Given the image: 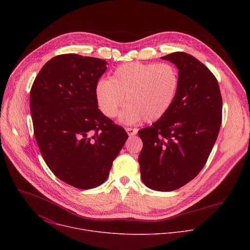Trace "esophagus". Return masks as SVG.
Masks as SVG:
<instances>
[{"mask_svg":"<svg viewBox=\"0 0 250 250\" xmlns=\"http://www.w3.org/2000/svg\"><path fill=\"white\" fill-rule=\"evenodd\" d=\"M125 130L127 132V134L129 136H132V135H135L137 133V129L136 128H132V127H125Z\"/></svg>","mask_w":250,"mask_h":250,"instance_id":"esophagus-1","label":"esophagus"}]
</instances>
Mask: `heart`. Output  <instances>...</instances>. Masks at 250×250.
Masks as SVG:
<instances>
[{
	"label": "heart",
	"mask_w": 250,
	"mask_h": 250,
	"mask_svg": "<svg viewBox=\"0 0 250 250\" xmlns=\"http://www.w3.org/2000/svg\"><path fill=\"white\" fill-rule=\"evenodd\" d=\"M180 86L176 67L170 63L131 62L119 66L109 80L96 87L100 110L106 118H115L123 105L121 121L126 124L161 119L173 105Z\"/></svg>",
	"instance_id": "heart-1"
}]
</instances>
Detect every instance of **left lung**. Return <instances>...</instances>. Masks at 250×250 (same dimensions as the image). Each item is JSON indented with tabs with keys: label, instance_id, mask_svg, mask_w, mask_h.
<instances>
[{
	"label": "left lung",
	"instance_id": "left-lung-1",
	"mask_svg": "<svg viewBox=\"0 0 250 250\" xmlns=\"http://www.w3.org/2000/svg\"><path fill=\"white\" fill-rule=\"evenodd\" d=\"M161 58L179 69L180 86L171 109L138 131V162L142 182L168 192L193 180L206 164L222 125L223 99L215 75L194 56L177 51Z\"/></svg>",
	"mask_w": 250,
	"mask_h": 250
}]
</instances>
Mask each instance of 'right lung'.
Returning a JSON list of instances; mask_svg holds the SVG:
<instances>
[{
  "instance_id": "add662e5",
  "label": "right lung",
  "mask_w": 250,
  "mask_h": 250,
  "mask_svg": "<svg viewBox=\"0 0 250 250\" xmlns=\"http://www.w3.org/2000/svg\"><path fill=\"white\" fill-rule=\"evenodd\" d=\"M103 59L74 53L47 61L30 89L33 133L41 153L63 182L92 189L109 176L128 135L98 109Z\"/></svg>"
}]
</instances>
